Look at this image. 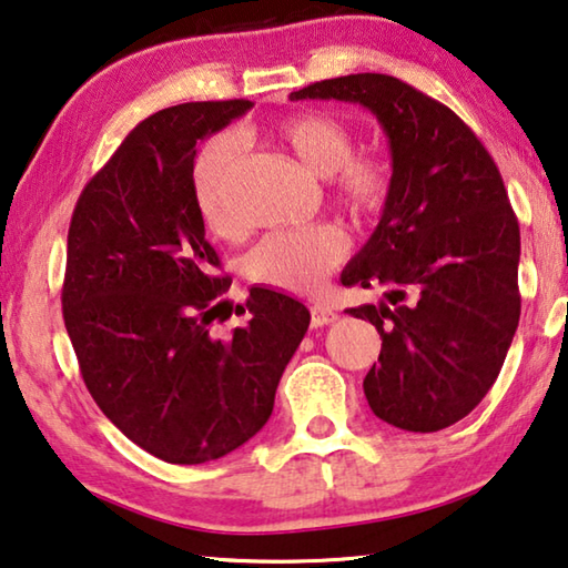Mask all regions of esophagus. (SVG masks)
Returning <instances> with one entry per match:
<instances>
[{
	"instance_id": "obj_1",
	"label": "esophagus",
	"mask_w": 568,
	"mask_h": 568,
	"mask_svg": "<svg viewBox=\"0 0 568 568\" xmlns=\"http://www.w3.org/2000/svg\"><path fill=\"white\" fill-rule=\"evenodd\" d=\"M335 321H338V313H333L331 307H323V305L311 307V325H313V328H323V325H331Z\"/></svg>"
}]
</instances>
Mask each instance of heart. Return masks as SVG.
I'll list each match as a JSON object with an SVG mask.
<instances>
[{"instance_id": "heart-1", "label": "heart", "mask_w": 568, "mask_h": 568, "mask_svg": "<svg viewBox=\"0 0 568 568\" xmlns=\"http://www.w3.org/2000/svg\"><path fill=\"white\" fill-rule=\"evenodd\" d=\"M273 134L313 175L331 178L335 203L353 217L371 220L386 207L393 185L388 158L376 150L353 152V130L335 114L318 110L287 114ZM243 150L227 134L207 140L192 162V197L205 227L215 235H233L237 230L233 190ZM345 255L348 240L335 227L277 230L245 255V275L281 293L311 295Z\"/></svg>"}]
</instances>
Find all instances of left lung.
Here are the masks:
<instances>
[{
	"instance_id": "obj_1",
	"label": "left lung",
	"mask_w": 568,
	"mask_h": 568,
	"mask_svg": "<svg viewBox=\"0 0 568 568\" xmlns=\"http://www.w3.org/2000/svg\"><path fill=\"white\" fill-rule=\"evenodd\" d=\"M291 100L358 102L386 130L388 203L341 275L343 285L386 287V303L348 311L383 341L363 390L396 428L454 426L496 383L521 315V235L501 172L454 110L398 77H335Z\"/></svg>"
}]
</instances>
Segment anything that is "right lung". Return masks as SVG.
<instances>
[{"instance_id":"add662e5","label":"right lung","mask_w":568,"mask_h":568,"mask_svg":"<svg viewBox=\"0 0 568 568\" xmlns=\"http://www.w3.org/2000/svg\"><path fill=\"white\" fill-rule=\"evenodd\" d=\"M250 108L185 102L150 114L84 185L67 233L62 315L84 386L168 464H205L253 438L311 325L295 297L250 287L247 325L210 333L230 277L192 197V162L200 140Z\"/></svg>"}]
</instances>
